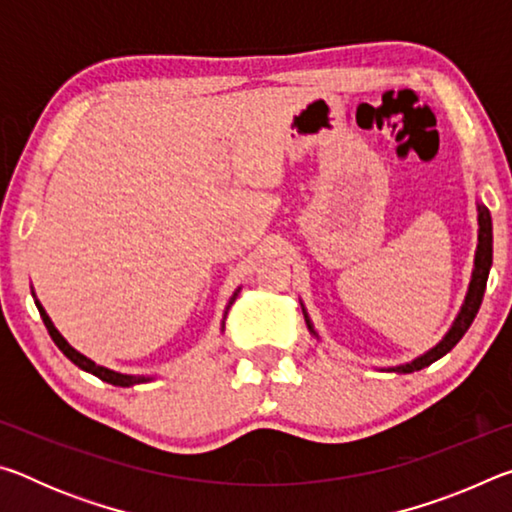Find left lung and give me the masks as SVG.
<instances>
[{"instance_id": "left-lung-1", "label": "left lung", "mask_w": 512, "mask_h": 512, "mask_svg": "<svg viewBox=\"0 0 512 512\" xmlns=\"http://www.w3.org/2000/svg\"><path fill=\"white\" fill-rule=\"evenodd\" d=\"M476 212H479V244H476V253H474V268H472V280H470V287H467L465 293V300H463V307L458 311V316L454 318L452 327H449V332L443 336V341L433 345L431 350H427L424 354H420L418 359H413L409 363H400V366H391V368H381L386 372H400V375H406V372H415V370H422L431 366L433 361H438L440 357H445V354L454 348V345L463 339V334L470 329L472 320L479 314V307H481V300H483V293H485V284H488V275H490V266H492V216L490 210L485 207L483 203H476ZM302 307V314H305V323L309 327V332L316 336V329L311 325L309 314L305 305L300 302Z\"/></svg>"}]
</instances>
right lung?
Segmentation results:
<instances>
[{
    "label": "right lung",
    "instance_id": "1",
    "mask_svg": "<svg viewBox=\"0 0 512 512\" xmlns=\"http://www.w3.org/2000/svg\"><path fill=\"white\" fill-rule=\"evenodd\" d=\"M239 291H241V289H237L235 293H232V298H230V302H228V307H225V314H223V327H225V316H228V309L232 307V302L237 300ZM31 293H33V291H31ZM33 298H36V293H33ZM36 307H38V311H40L42 323H45L49 336H51V339H54V343L58 345V350L63 352L69 361L76 363V366H79L81 370L90 372V375L99 377L101 381H108V384H112V386H124V388H126V386H135V384H144V381H151V379H153V377H144V375H124V372H115V370H110V368H103V366H99V363H94L92 359L85 357V354H81L79 350H74L72 345H69V343L63 339V334L58 332V329L54 327V323H51V318L47 316V311L42 309V305H40V300H38V298H36Z\"/></svg>",
    "mask_w": 512,
    "mask_h": 512
}]
</instances>
